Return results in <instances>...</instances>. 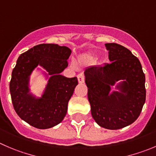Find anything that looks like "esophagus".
<instances>
[{
	"label": "esophagus",
	"instance_id": "esophagus-1",
	"mask_svg": "<svg viewBox=\"0 0 156 156\" xmlns=\"http://www.w3.org/2000/svg\"><path fill=\"white\" fill-rule=\"evenodd\" d=\"M77 79H78V82L80 83H83L84 81H85V76L83 73H79L77 75Z\"/></svg>",
	"mask_w": 156,
	"mask_h": 156
}]
</instances>
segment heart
<instances>
[{
  "label": "heart",
  "mask_w": 156,
  "mask_h": 156,
  "mask_svg": "<svg viewBox=\"0 0 156 156\" xmlns=\"http://www.w3.org/2000/svg\"><path fill=\"white\" fill-rule=\"evenodd\" d=\"M73 66H76V63H75V62H73Z\"/></svg>",
  "instance_id": "obj_1"
}]
</instances>
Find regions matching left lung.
Segmentation results:
<instances>
[{
  "label": "left lung",
  "mask_w": 156,
  "mask_h": 156,
  "mask_svg": "<svg viewBox=\"0 0 156 156\" xmlns=\"http://www.w3.org/2000/svg\"><path fill=\"white\" fill-rule=\"evenodd\" d=\"M110 63L85 69L91 114L101 127L119 129L134 122L146 102V77L139 59L119 44H106ZM119 80V92L109 94Z\"/></svg>",
  "instance_id": "left-lung-1"
}]
</instances>
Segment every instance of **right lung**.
I'll return each mask as SVG.
<instances>
[{"label": "right lung", "instance_id": "obj_1", "mask_svg": "<svg viewBox=\"0 0 156 156\" xmlns=\"http://www.w3.org/2000/svg\"><path fill=\"white\" fill-rule=\"evenodd\" d=\"M71 50L57 44H42L20 55L12 71L10 92L13 106L21 119L35 128L45 129L64 119L68 102L78 84L76 77L66 78L60 73L67 67ZM39 65L51 76L41 98L29 93L28 83L32 71Z\"/></svg>", "mask_w": 156, "mask_h": 156}]
</instances>
